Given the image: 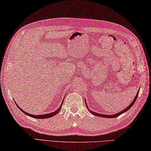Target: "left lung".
Masks as SVG:
<instances>
[{"instance_id":"8db88e82","label":"left lung","mask_w":151,"mask_h":151,"mask_svg":"<svg viewBox=\"0 0 151 151\" xmlns=\"http://www.w3.org/2000/svg\"><path fill=\"white\" fill-rule=\"evenodd\" d=\"M138 94H139V91H138L137 93V94H136V97L134 98V100L132 101V103L130 104V105H129V106H128L127 107V108L124 109V110L122 111H121V112H119V113H116V114H115V115H103V114H99V113H95V112H93V111H91V110H90V109H88V106H87V103H86V100H85V101L86 106H87V107L88 110L89 111H90V113H92V114H93V115H96V116H101V117H104V118H115V117H116V116H119L120 115L122 114V113H125L126 111H127L128 110H129V109L131 108V107L134 105V103H135V101H136V99H137V96H138Z\"/></svg>"}]
</instances>
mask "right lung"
I'll list each match as a JSON object with an SVG mask.
<instances>
[{
    "label": "right lung",
    "instance_id": "add662e5",
    "mask_svg": "<svg viewBox=\"0 0 151 151\" xmlns=\"http://www.w3.org/2000/svg\"><path fill=\"white\" fill-rule=\"evenodd\" d=\"M14 102L15 103V104H16V106H17V107L18 108H19L21 111H22L23 113H24V114H26L27 115H28V116H30V117H32V118H35V119H47V118H50V117H51V116H55V115H57V113L60 111V109H61V107H62V105L61 106H60V107H59V108L58 109H57V110H56V111H55L54 112H52V113H47V114H44V115H32V114H30V113H28L27 112H25V111H24L21 109V108H20V107L17 105V104L15 102V101H14ZM63 103H62V104H63Z\"/></svg>",
    "mask_w": 151,
    "mask_h": 151
}]
</instances>
